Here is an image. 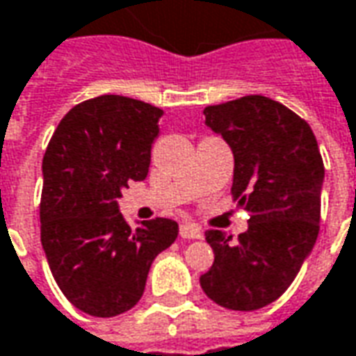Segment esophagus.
<instances>
[{
  "label": "esophagus",
  "mask_w": 356,
  "mask_h": 356,
  "mask_svg": "<svg viewBox=\"0 0 356 356\" xmlns=\"http://www.w3.org/2000/svg\"><path fill=\"white\" fill-rule=\"evenodd\" d=\"M179 236L183 239H200L202 238V229L198 228L197 224L185 222V224L179 226Z\"/></svg>",
  "instance_id": "1"
}]
</instances>
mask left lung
Returning <instances> with one entry per match:
<instances>
[{
    "mask_svg": "<svg viewBox=\"0 0 356 356\" xmlns=\"http://www.w3.org/2000/svg\"><path fill=\"white\" fill-rule=\"evenodd\" d=\"M234 154L232 197L249 212L238 241L209 229L214 263L200 286L222 308L251 312L284 294L320 232L323 161L310 124L263 95L204 108Z\"/></svg>",
    "mask_w": 356,
    "mask_h": 356,
    "instance_id": "8db88e82",
    "label": "left lung"
}]
</instances>
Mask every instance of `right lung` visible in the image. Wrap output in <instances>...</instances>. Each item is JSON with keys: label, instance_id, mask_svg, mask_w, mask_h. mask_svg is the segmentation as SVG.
I'll return each mask as SVG.
<instances>
[{"label": "right lung", "instance_id": "1", "mask_svg": "<svg viewBox=\"0 0 356 356\" xmlns=\"http://www.w3.org/2000/svg\"><path fill=\"white\" fill-rule=\"evenodd\" d=\"M163 111L122 95L83 101L60 120L42 159L40 241L56 284L77 310L113 318L134 308L175 220L130 228L122 188L144 181Z\"/></svg>", "mask_w": 356, "mask_h": 356}]
</instances>
